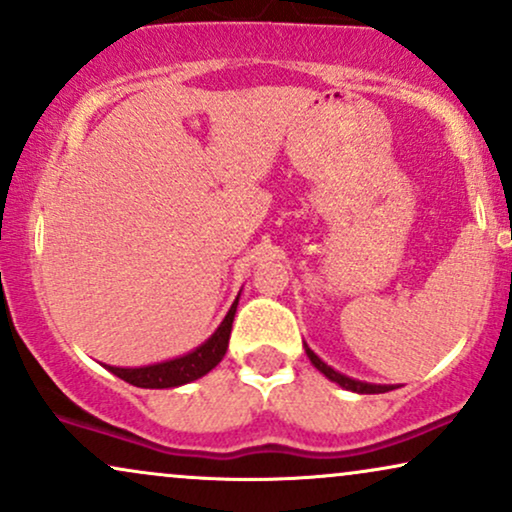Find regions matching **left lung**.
Returning a JSON list of instances; mask_svg holds the SVG:
<instances>
[{
	"label": "left lung",
	"instance_id": "1",
	"mask_svg": "<svg viewBox=\"0 0 512 512\" xmlns=\"http://www.w3.org/2000/svg\"><path fill=\"white\" fill-rule=\"evenodd\" d=\"M304 346H306V344H304ZM306 356L311 358V363H313L315 368H318L320 372H323L327 380L337 382L339 387H344V389H349V391H356V394H384V391L396 389L394 384H370V382L353 380V377H346V375H342V372H337L334 368H330V365H327L325 361H320V358L315 356V353H313L311 349H308V346H306Z\"/></svg>",
	"mask_w": 512,
	"mask_h": 512
}]
</instances>
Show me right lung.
Segmentation results:
<instances>
[{"label": "right lung", "mask_w": 512, "mask_h": 512, "mask_svg": "<svg viewBox=\"0 0 512 512\" xmlns=\"http://www.w3.org/2000/svg\"><path fill=\"white\" fill-rule=\"evenodd\" d=\"M237 301L239 296L235 299V304L230 306V311H227L225 320L220 323L218 330L213 332L204 344L197 346V349L185 353V356L156 365H144V368H113V365H106V368H109L116 377H121V380L142 389H168L199 380V377H204L206 372H211L220 361H223L227 342H230L232 320H235L237 313Z\"/></svg>", "instance_id": "add662e5"}]
</instances>
